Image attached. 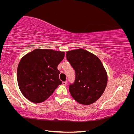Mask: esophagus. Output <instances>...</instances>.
Instances as JSON below:
<instances>
[{"label":"esophagus","mask_w":134,"mask_h":134,"mask_svg":"<svg viewBox=\"0 0 134 134\" xmlns=\"http://www.w3.org/2000/svg\"><path fill=\"white\" fill-rule=\"evenodd\" d=\"M63 84L64 85V86H65V85L66 84V81H65V82H63Z\"/></svg>","instance_id":"esophagus-1"}]
</instances>
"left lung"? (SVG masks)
<instances>
[{
    "mask_svg": "<svg viewBox=\"0 0 134 134\" xmlns=\"http://www.w3.org/2000/svg\"><path fill=\"white\" fill-rule=\"evenodd\" d=\"M66 58L75 71V80L69 92L75 100L83 105L94 103L107 84V73L96 55L82 48L66 52Z\"/></svg>",
    "mask_w": 134,
    "mask_h": 134,
    "instance_id": "obj_1",
    "label": "left lung"
}]
</instances>
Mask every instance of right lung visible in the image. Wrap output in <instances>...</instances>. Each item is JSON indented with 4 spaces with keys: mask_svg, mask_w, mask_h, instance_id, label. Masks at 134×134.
<instances>
[{
    "mask_svg": "<svg viewBox=\"0 0 134 134\" xmlns=\"http://www.w3.org/2000/svg\"><path fill=\"white\" fill-rule=\"evenodd\" d=\"M64 51L37 48L23 56L17 68L18 87L24 97L39 103L49 97L58 86V65L63 60Z\"/></svg>",
    "mask_w": 134,
    "mask_h": 134,
    "instance_id": "1",
    "label": "right lung"
}]
</instances>
